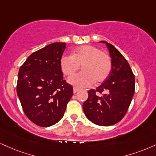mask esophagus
Wrapping results in <instances>:
<instances>
[{"instance_id": "esophagus-1", "label": "esophagus", "mask_w": 156, "mask_h": 156, "mask_svg": "<svg viewBox=\"0 0 156 156\" xmlns=\"http://www.w3.org/2000/svg\"><path fill=\"white\" fill-rule=\"evenodd\" d=\"M78 89H77V88H73V93L74 94H76V93H77L78 91Z\"/></svg>"}]
</instances>
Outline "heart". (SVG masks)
I'll list each match as a JSON object with an SVG mask.
<instances>
[{"label": "heart", "instance_id": "heart-1", "mask_svg": "<svg viewBox=\"0 0 156 156\" xmlns=\"http://www.w3.org/2000/svg\"><path fill=\"white\" fill-rule=\"evenodd\" d=\"M80 66L83 72L70 77L68 82L76 88H85L94 81L105 80L111 72L112 61L108 54L91 45L80 46L72 55H63L60 59V67L66 76H72Z\"/></svg>", "mask_w": 156, "mask_h": 156}]
</instances>
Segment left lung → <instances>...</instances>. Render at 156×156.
Wrapping results in <instances>:
<instances>
[{
	"mask_svg": "<svg viewBox=\"0 0 156 156\" xmlns=\"http://www.w3.org/2000/svg\"><path fill=\"white\" fill-rule=\"evenodd\" d=\"M112 61L110 76L96 89L88 91L83 110L88 119L98 126H111L124 117L134 94L135 77L130 65L117 48L106 41ZM105 94L102 96L96 94Z\"/></svg>",
	"mask_w": 156,
	"mask_h": 156,
	"instance_id": "obj_1",
	"label": "left lung"
}]
</instances>
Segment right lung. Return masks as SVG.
<instances>
[{
	"label": "right lung",
	"mask_w": 156,
	"mask_h": 156,
	"mask_svg": "<svg viewBox=\"0 0 156 156\" xmlns=\"http://www.w3.org/2000/svg\"><path fill=\"white\" fill-rule=\"evenodd\" d=\"M65 43H53L29 56L20 67L16 92L25 115L39 126L48 127L63 117L73 94L63 79L60 59Z\"/></svg>",
	"instance_id": "obj_1"
}]
</instances>
